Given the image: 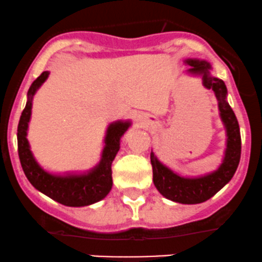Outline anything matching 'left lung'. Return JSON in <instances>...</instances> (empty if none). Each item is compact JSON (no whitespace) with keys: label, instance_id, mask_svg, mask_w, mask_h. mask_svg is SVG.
Returning a JSON list of instances; mask_svg holds the SVG:
<instances>
[{"label":"left lung","instance_id":"1","mask_svg":"<svg viewBox=\"0 0 262 262\" xmlns=\"http://www.w3.org/2000/svg\"><path fill=\"white\" fill-rule=\"evenodd\" d=\"M184 63L189 66L187 74L202 78V84L212 90L218 102V111L226 128V150L221 165L215 170L201 177H183L161 163L154 151L150 159L152 165V182L156 189L166 199L182 204H198L208 201L232 179L241 158V134L234 112L227 102L225 82L211 74L212 66L207 60L189 58Z\"/></svg>","mask_w":262,"mask_h":262}]
</instances>
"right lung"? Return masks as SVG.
Here are the masks:
<instances>
[{
  "label": "right lung",
  "mask_w": 262,
  "mask_h": 262,
  "mask_svg": "<svg viewBox=\"0 0 262 262\" xmlns=\"http://www.w3.org/2000/svg\"><path fill=\"white\" fill-rule=\"evenodd\" d=\"M49 74V72H42L28 91V101L17 126V146L21 166L32 187L58 203L68 207L91 206L102 201L112 189V161L120 150L121 137L128 130L131 121L120 120L110 123L104 136L101 160L90 170L64 174L45 170L37 163L30 149L28 130L31 118L32 99Z\"/></svg>",
  "instance_id": "1"
}]
</instances>
